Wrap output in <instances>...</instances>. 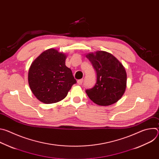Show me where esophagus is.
Instances as JSON below:
<instances>
[{"mask_svg": "<svg viewBox=\"0 0 159 159\" xmlns=\"http://www.w3.org/2000/svg\"><path fill=\"white\" fill-rule=\"evenodd\" d=\"M83 79H79V80H77V83H78V84L79 85H82V82H83Z\"/></svg>", "mask_w": 159, "mask_h": 159, "instance_id": "34e87169", "label": "esophagus"}]
</instances>
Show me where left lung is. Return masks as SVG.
<instances>
[{"label": "left lung", "mask_w": 159, "mask_h": 159, "mask_svg": "<svg viewBox=\"0 0 159 159\" xmlns=\"http://www.w3.org/2000/svg\"><path fill=\"white\" fill-rule=\"evenodd\" d=\"M97 72L95 85L85 92L94 103L109 106L118 101L124 94L127 75L123 64L112 54L97 51L86 55Z\"/></svg>", "instance_id": "obj_1"}]
</instances>
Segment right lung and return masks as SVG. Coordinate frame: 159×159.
<instances>
[{"label":"right lung","mask_w":159,"mask_h":159,"mask_svg":"<svg viewBox=\"0 0 159 159\" xmlns=\"http://www.w3.org/2000/svg\"><path fill=\"white\" fill-rule=\"evenodd\" d=\"M66 55L54 48L45 50L31 63L28 83L34 96L45 104L63 99L75 84L70 69L65 65Z\"/></svg>","instance_id":"obj_1"}]
</instances>
